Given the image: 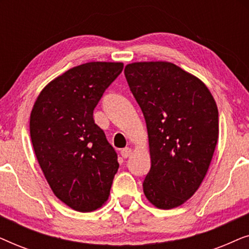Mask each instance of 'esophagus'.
Wrapping results in <instances>:
<instances>
[{
  "mask_svg": "<svg viewBox=\"0 0 249 249\" xmlns=\"http://www.w3.org/2000/svg\"><path fill=\"white\" fill-rule=\"evenodd\" d=\"M132 153V149L131 148H129V147H125V148H124L121 151V155L124 156V159H127L128 156H130V154Z\"/></svg>",
  "mask_w": 249,
  "mask_h": 249,
  "instance_id": "34e87169",
  "label": "esophagus"
}]
</instances>
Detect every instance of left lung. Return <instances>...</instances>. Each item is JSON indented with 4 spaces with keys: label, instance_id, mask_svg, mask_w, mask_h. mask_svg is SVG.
Segmentation results:
<instances>
[{
    "label": "left lung",
    "instance_id": "obj_1",
    "mask_svg": "<svg viewBox=\"0 0 249 249\" xmlns=\"http://www.w3.org/2000/svg\"><path fill=\"white\" fill-rule=\"evenodd\" d=\"M124 74L147 125L152 165L142 190L158 209H175L209 171L219 138L216 103L199 78L175 63H129Z\"/></svg>",
    "mask_w": 249,
    "mask_h": 249
}]
</instances>
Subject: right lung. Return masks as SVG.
Returning a JSON list of instances; mask_svg holds the SVG:
<instances>
[{"label":"right lung","instance_id":"obj_1","mask_svg":"<svg viewBox=\"0 0 249 249\" xmlns=\"http://www.w3.org/2000/svg\"><path fill=\"white\" fill-rule=\"evenodd\" d=\"M122 62L73 67L43 88L30 113L34 152L57 198L78 212L107 203L119 163L93 111Z\"/></svg>","mask_w":249,"mask_h":249}]
</instances>
